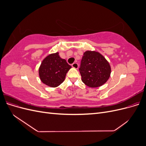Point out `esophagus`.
<instances>
[{
    "label": "esophagus",
    "mask_w": 146,
    "mask_h": 146,
    "mask_svg": "<svg viewBox=\"0 0 146 146\" xmlns=\"http://www.w3.org/2000/svg\"><path fill=\"white\" fill-rule=\"evenodd\" d=\"M72 66L74 68H76L77 69L78 68V64L77 63H74L73 64H72Z\"/></svg>",
    "instance_id": "obj_1"
}]
</instances>
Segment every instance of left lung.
I'll list each match as a JSON object with an SVG mask.
<instances>
[{
  "instance_id": "obj_1",
  "label": "left lung",
  "mask_w": 146,
  "mask_h": 146,
  "mask_svg": "<svg viewBox=\"0 0 146 146\" xmlns=\"http://www.w3.org/2000/svg\"><path fill=\"white\" fill-rule=\"evenodd\" d=\"M79 71L82 80L88 86L97 88L107 82L111 74V67L104 56L95 51L83 54Z\"/></svg>"
}]
</instances>
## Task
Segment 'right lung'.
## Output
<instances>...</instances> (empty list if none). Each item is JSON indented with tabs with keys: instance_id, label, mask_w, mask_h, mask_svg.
Returning <instances> with one entry per match:
<instances>
[{
	"instance_id": "obj_1",
	"label": "right lung",
	"mask_w": 146,
	"mask_h": 146,
	"mask_svg": "<svg viewBox=\"0 0 146 146\" xmlns=\"http://www.w3.org/2000/svg\"><path fill=\"white\" fill-rule=\"evenodd\" d=\"M58 52L46 56L39 69V75L43 83L50 87H56L64 80L66 75L71 68L66 60L60 58Z\"/></svg>"
}]
</instances>
